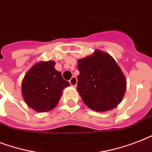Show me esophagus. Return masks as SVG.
<instances>
[{
  "instance_id": "1",
  "label": "esophagus",
  "mask_w": 152,
  "mask_h": 152,
  "mask_svg": "<svg viewBox=\"0 0 152 152\" xmlns=\"http://www.w3.org/2000/svg\"><path fill=\"white\" fill-rule=\"evenodd\" d=\"M69 83L72 87H76V84H77V79H76V76H72L70 80H69Z\"/></svg>"
}]
</instances>
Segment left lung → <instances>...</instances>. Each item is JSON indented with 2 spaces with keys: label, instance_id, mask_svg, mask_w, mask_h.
I'll return each mask as SVG.
<instances>
[{
  "label": "left lung",
  "instance_id": "obj_1",
  "mask_svg": "<svg viewBox=\"0 0 152 152\" xmlns=\"http://www.w3.org/2000/svg\"><path fill=\"white\" fill-rule=\"evenodd\" d=\"M77 91L83 102L95 111L118 106L126 90V80L115 60L100 50L78 61Z\"/></svg>",
  "mask_w": 152,
  "mask_h": 152
}]
</instances>
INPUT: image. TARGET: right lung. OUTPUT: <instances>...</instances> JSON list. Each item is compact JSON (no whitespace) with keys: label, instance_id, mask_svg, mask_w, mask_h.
I'll return each mask as SVG.
<instances>
[{"label":"right lung","instance_id":"obj_1","mask_svg":"<svg viewBox=\"0 0 152 152\" xmlns=\"http://www.w3.org/2000/svg\"><path fill=\"white\" fill-rule=\"evenodd\" d=\"M54 61L39 62L27 72L22 83L25 102L37 112H46L58 103L62 90L70 85L61 72L54 68Z\"/></svg>","mask_w":152,"mask_h":152}]
</instances>
